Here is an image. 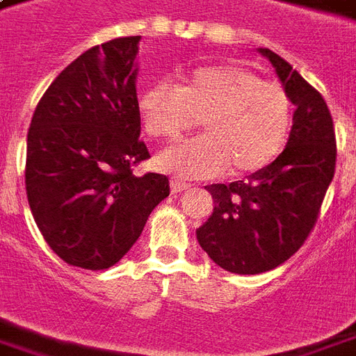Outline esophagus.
Masks as SVG:
<instances>
[{"instance_id": "obj_1", "label": "esophagus", "mask_w": 356, "mask_h": 356, "mask_svg": "<svg viewBox=\"0 0 356 356\" xmlns=\"http://www.w3.org/2000/svg\"><path fill=\"white\" fill-rule=\"evenodd\" d=\"M191 188L188 183H183V181H179V179H171V192L173 194H179V192H185Z\"/></svg>"}]
</instances>
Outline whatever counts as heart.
I'll return each mask as SVG.
<instances>
[{"label": "heart", "mask_w": 356, "mask_h": 356, "mask_svg": "<svg viewBox=\"0 0 356 356\" xmlns=\"http://www.w3.org/2000/svg\"><path fill=\"white\" fill-rule=\"evenodd\" d=\"M145 131L175 141L202 120L205 136L156 156V168L181 179L217 177L264 170L283 151L292 128V99L283 84L241 65L198 67L173 84L160 81L139 94Z\"/></svg>", "instance_id": "1"}]
</instances>
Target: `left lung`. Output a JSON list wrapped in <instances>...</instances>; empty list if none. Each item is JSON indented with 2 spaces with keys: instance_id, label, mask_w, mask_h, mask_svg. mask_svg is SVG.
<instances>
[{
  "instance_id": "1",
  "label": "left lung",
  "mask_w": 356,
  "mask_h": 356,
  "mask_svg": "<svg viewBox=\"0 0 356 356\" xmlns=\"http://www.w3.org/2000/svg\"><path fill=\"white\" fill-rule=\"evenodd\" d=\"M296 105L285 151L247 181L205 186L213 215L196 230L209 259L241 275L270 272L304 245L336 170V134L323 96L292 65L260 49Z\"/></svg>"
}]
</instances>
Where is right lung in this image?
Listing matches in <instances>:
<instances>
[{
	"label": "right lung",
	"instance_id": "1",
	"mask_svg": "<svg viewBox=\"0 0 356 356\" xmlns=\"http://www.w3.org/2000/svg\"><path fill=\"white\" fill-rule=\"evenodd\" d=\"M139 39L118 38L83 52L47 88L28 130L31 215L52 251L84 270L117 264L170 196L165 175H134V165L151 158L139 139Z\"/></svg>",
	"mask_w": 356,
	"mask_h": 356
}]
</instances>
